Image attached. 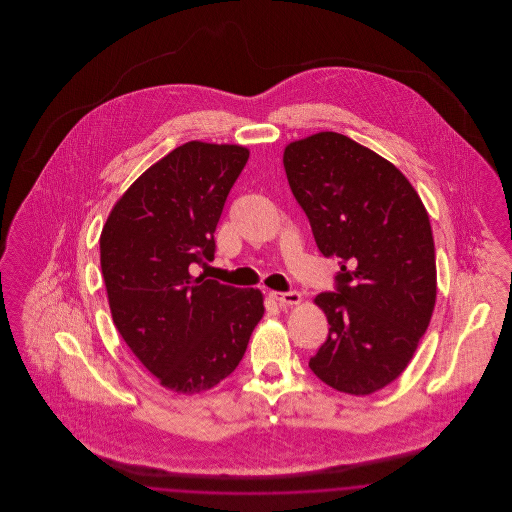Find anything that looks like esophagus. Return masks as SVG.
<instances>
[{
    "mask_svg": "<svg viewBox=\"0 0 512 512\" xmlns=\"http://www.w3.org/2000/svg\"><path fill=\"white\" fill-rule=\"evenodd\" d=\"M268 297L274 301V303H278V305H282V307H292V305H299L301 303V293L299 292H270L268 293Z\"/></svg>",
    "mask_w": 512,
    "mask_h": 512,
    "instance_id": "1",
    "label": "esophagus"
}]
</instances>
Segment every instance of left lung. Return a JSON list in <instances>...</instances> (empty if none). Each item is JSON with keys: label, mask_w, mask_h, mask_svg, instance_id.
<instances>
[{"label": "left lung", "mask_w": 512, "mask_h": 512, "mask_svg": "<svg viewBox=\"0 0 512 512\" xmlns=\"http://www.w3.org/2000/svg\"><path fill=\"white\" fill-rule=\"evenodd\" d=\"M284 169L320 253L340 259L336 292L315 297L330 332L309 366L343 393L382 390L411 363L434 313L428 213L403 172L338 132L288 144Z\"/></svg>", "instance_id": "left-lung-1"}]
</instances>
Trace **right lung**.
I'll return each mask as SVG.
<instances>
[{
  "mask_svg": "<svg viewBox=\"0 0 512 512\" xmlns=\"http://www.w3.org/2000/svg\"><path fill=\"white\" fill-rule=\"evenodd\" d=\"M249 149L188 142L151 165L115 203L99 253L113 322L159 384L211 390L244 357L263 293L194 276L213 261L224 201Z\"/></svg>",
  "mask_w": 512,
  "mask_h": 512,
  "instance_id": "right-lung-1",
  "label": "right lung"
}]
</instances>
